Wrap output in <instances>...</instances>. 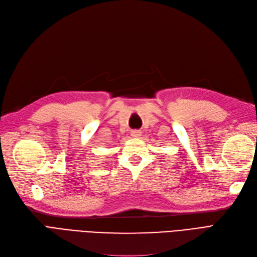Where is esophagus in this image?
Instances as JSON below:
<instances>
[{"label":"esophagus","mask_w":257,"mask_h":257,"mask_svg":"<svg viewBox=\"0 0 257 257\" xmlns=\"http://www.w3.org/2000/svg\"><path fill=\"white\" fill-rule=\"evenodd\" d=\"M131 137H132V138H135V139H138V138H140V137H141V132H140L139 130H135V131H132Z\"/></svg>","instance_id":"1"}]
</instances>
